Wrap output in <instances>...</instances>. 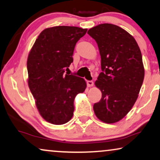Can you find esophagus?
Returning <instances> with one entry per match:
<instances>
[{
    "mask_svg": "<svg viewBox=\"0 0 160 160\" xmlns=\"http://www.w3.org/2000/svg\"><path fill=\"white\" fill-rule=\"evenodd\" d=\"M93 84H94V82L92 80H88L87 82V85L88 87H92L93 85Z\"/></svg>",
    "mask_w": 160,
    "mask_h": 160,
    "instance_id": "obj_1",
    "label": "esophagus"
}]
</instances>
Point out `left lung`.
<instances>
[{
    "label": "left lung",
    "mask_w": 160,
    "mask_h": 160,
    "mask_svg": "<svg viewBox=\"0 0 160 160\" xmlns=\"http://www.w3.org/2000/svg\"><path fill=\"white\" fill-rule=\"evenodd\" d=\"M88 34L98 45L102 70L95 82L102 96L94 112L103 122H117L132 109L143 84L141 50L131 35L114 24H98Z\"/></svg>",
    "instance_id": "obj_1"
}]
</instances>
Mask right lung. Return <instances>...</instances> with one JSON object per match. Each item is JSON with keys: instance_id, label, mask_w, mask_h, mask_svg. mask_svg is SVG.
Listing matches in <instances>:
<instances>
[{"instance_id": "obj_1", "label": "right lung", "mask_w": 160, "mask_h": 160, "mask_svg": "<svg viewBox=\"0 0 160 160\" xmlns=\"http://www.w3.org/2000/svg\"><path fill=\"white\" fill-rule=\"evenodd\" d=\"M87 29L57 26L42 30L28 55V85L42 118L53 125H63L73 116L74 100L83 93L82 78L65 75L73 62L75 45Z\"/></svg>"}]
</instances>
